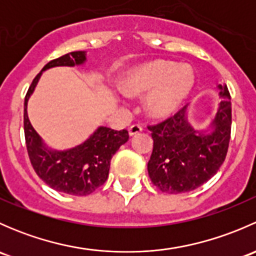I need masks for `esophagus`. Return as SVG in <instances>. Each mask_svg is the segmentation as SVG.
<instances>
[{"instance_id": "obj_1", "label": "esophagus", "mask_w": 256, "mask_h": 256, "mask_svg": "<svg viewBox=\"0 0 256 256\" xmlns=\"http://www.w3.org/2000/svg\"><path fill=\"white\" fill-rule=\"evenodd\" d=\"M140 132H142V128L140 125H131L128 128V135L130 136H135L138 135Z\"/></svg>"}]
</instances>
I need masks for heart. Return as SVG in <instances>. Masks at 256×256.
<instances>
[{
	"instance_id": "heart-1",
	"label": "heart",
	"mask_w": 256,
	"mask_h": 256,
	"mask_svg": "<svg viewBox=\"0 0 256 256\" xmlns=\"http://www.w3.org/2000/svg\"><path fill=\"white\" fill-rule=\"evenodd\" d=\"M194 85V74L187 66L154 59L126 74L121 86L130 96L146 95L144 106L154 118H166L178 112Z\"/></svg>"
}]
</instances>
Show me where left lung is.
I'll return each instance as SVG.
<instances>
[{
	"label": "left lung",
	"mask_w": 256,
	"mask_h": 256,
	"mask_svg": "<svg viewBox=\"0 0 256 256\" xmlns=\"http://www.w3.org/2000/svg\"><path fill=\"white\" fill-rule=\"evenodd\" d=\"M220 95L210 122L196 128L184 106L174 118L150 126L154 150L147 164L152 183L170 194L200 187L218 172L228 152L232 128L230 94L226 84L216 86Z\"/></svg>",
	"instance_id": "1"
}]
</instances>
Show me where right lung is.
<instances>
[{
	"instance_id": "obj_1",
	"label": "right lung",
	"mask_w": 256,
	"mask_h": 256,
	"mask_svg": "<svg viewBox=\"0 0 256 256\" xmlns=\"http://www.w3.org/2000/svg\"><path fill=\"white\" fill-rule=\"evenodd\" d=\"M86 52H72L46 64L33 79L24 99V136L30 164L36 174L50 188L72 196H88L108 180L110 161L121 144L128 140L126 130L99 126L78 146L68 150L52 148L34 130L27 106L43 72L56 66H78L86 63Z\"/></svg>"
}]
</instances>
